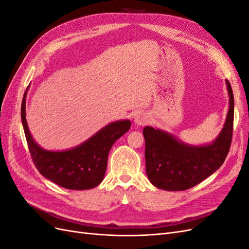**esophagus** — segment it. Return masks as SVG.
<instances>
[{"label":"esophagus","instance_id":"1","mask_svg":"<svg viewBox=\"0 0 249 249\" xmlns=\"http://www.w3.org/2000/svg\"><path fill=\"white\" fill-rule=\"evenodd\" d=\"M149 122V116L146 114V113H139L136 116H135L134 123L137 125H144Z\"/></svg>","mask_w":249,"mask_h":249}]
</instances>
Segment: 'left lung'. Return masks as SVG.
Returning a JSON list of instances; mask_svg holds the SVG:
<instances>
[{
  "label": "left lung",
  "mask_w": 249,
  "mask_h": 249,
  "mask_svg": "<svg viewBox=\"0 0 249 249\" xmlns=\"http://www.w3.org/2000/svg\"><path fill=\"white\" fill-rule=\"evenodd\" d=\"M229 93V111L218 136L208 144L192 145L175 135L145 126L146 175L155 187L167 191H183L199 184L219 168L230 150L233 124V94L225 81Z\"/></svg>",
  "instance_id": "1"
}]
</instances>
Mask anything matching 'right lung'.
Wrapping results in <instances>:
<instances>
[{"mask_svg": "<svg viewBox=\"0 0 249 249\" xmlns=\"http://www.w3.org/2000/svg\"><path fill=\"white\" fill-rule=\"evenodd\" d=\"M21 102V123L30 154L41 175L59 186L71 190L92 189L102 183L106 173L108 155L115 141L131 127L129 119L105 125L81 144L65 150H48L33 139L26 119V97Z\"/></svg>", "mask_w": 249, "mask_h": 249, "instance_id": "1", "label": "right lung"}]
</instances>
